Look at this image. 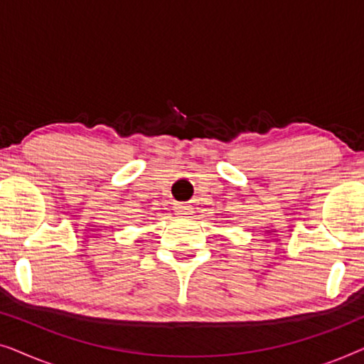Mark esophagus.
<instances>
[{"label": "esophagus", "instance_id": "1", "mask_svg": "<svg viewBox=\"0 0 364 364\" xmlns=\"http://www.w3.org/2000/svg\"><path fill=\"white\" fill-rule=\"evenodd\" d=\"M173 210H176L177 215H188L192 212V207L188 203H176Z\"/></svg>", "mask_w": 364, "mask_h": 364}]
</instances>
